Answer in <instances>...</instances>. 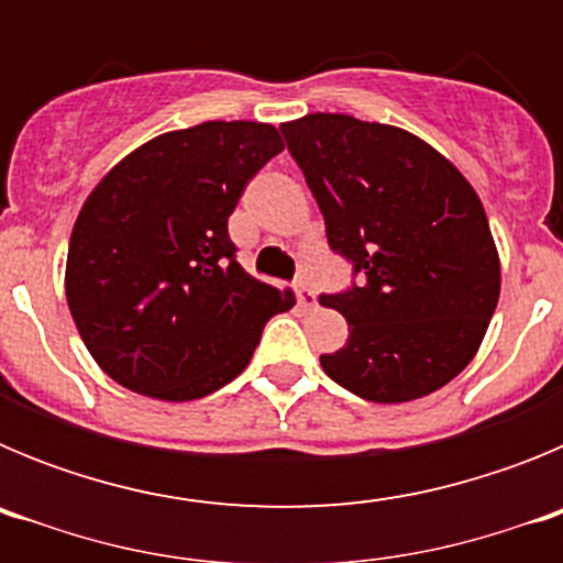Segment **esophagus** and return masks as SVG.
<instances>
[{"mask_svg": "<svg viewBox=\"0 0 563 563\" xmlns=\"http://www.w3.org/2000/svg\"><path fill=\"white\" fill-rule=\"evenodd\" d=\"M292 290H296V301L301 310H312V307H316V296H312L310 287H307L305 282H296V285H292Z\"/></svg>", "mask_w": 563, "mask_h": 563, "instance_id": "1", "label": "esophagus"}]
</instances>
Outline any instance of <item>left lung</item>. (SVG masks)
Listing matches in <instances>:
<instances>
[{
	"label": "left lung",
	"mask_w": 563,
	"mask_h": 563,
	"mask_svg": "<svg viewBox=\"0 0 563 563\" xmlns=\"http://www.w3.org/2000/svg\"><path fill=\"white\" fill-rule=\"evenodd\" d=\"M324 213L330 247L357 285L321 305L350 338L321 366L372 402L442 389L474 361L499 301L485 208L460 168L406 129L312 112L282 123Z\"/></svg>",
	"instance_id": "1"
}]
</instances>
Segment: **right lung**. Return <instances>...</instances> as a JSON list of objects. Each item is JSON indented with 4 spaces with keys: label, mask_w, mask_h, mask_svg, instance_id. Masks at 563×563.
<instances>
[{
    "label": "right lung",
    "mask_w": 563,
    "mask_h": 563,
    "mask_svg": "<svg viewBox=\"0 0 563 563\" xmlns=\"http://www.w3.org/2000/svg\"><path fill=\"white\" fill-rule=\"evenodd\" d=\"M282 148L271 123L206 121L157 134L92 188L64 287L81 341L114 383L168 402L211 395L296 305L242 271L228 236L247 180Z\"/></svg>",
    "instance_id": "right-lung-1"
}]
</instances>
